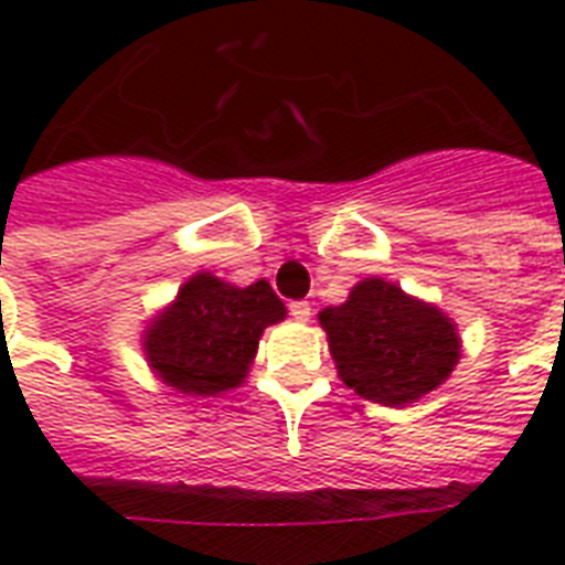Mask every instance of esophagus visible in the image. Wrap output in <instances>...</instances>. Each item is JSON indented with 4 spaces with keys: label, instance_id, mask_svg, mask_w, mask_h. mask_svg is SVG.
<instances>
[{
    "label": "esophagus",
    "instance_id": "34e87169",
    "mask_svg": "<svg viewBox=\"0 0 565 565\" xmlns=\"http://www.w3.org/2000/svg\"><path fill=\"white\" fill-rule=\"evenodd\" d=\"M290 317L296 319V322H310V317H313V310H310V301H292Z\"/></svg>",
    "mask_w": 565,
    "mask_h": 565
}]
</instances>
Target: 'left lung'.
I'll return each instance as SVG.
<instances>
[{
    "instance_id": "1",
    "label": "left lung",
    "mask_w": 565,
    "mask_h": 565,
    "mask_svg": "<svg viewBox=\"0 0 565 565\" xmlns=\"http://www.w3.org/2000/svg\"><path fill=\"white\" fill-rule=\"evenodd\" d=\"M337 375L366 402L407 407L451 377L455 319L384 278H363L337 308L319 310Z\"/></svg>"
}]
</instances>
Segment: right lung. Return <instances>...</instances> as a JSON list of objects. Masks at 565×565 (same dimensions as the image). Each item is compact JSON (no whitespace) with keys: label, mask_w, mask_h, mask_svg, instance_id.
<instances>
[{"label":"right lung","mask_w":565,"mask_h":565,"mask_svg":"<svg viewBox=\"0 0 565 565\" xmlns=\"http://www.w3.org/2000/svg\"><path fill=\"white\" fill-rule=\"evenodd\" d=\"M284 317L287 308L269 281L237 287L213 273H195L149 319L140 343L161 384L207 398L246 381L260 337Z\"/></svg>","instance_id":"1"}]
</instances>
